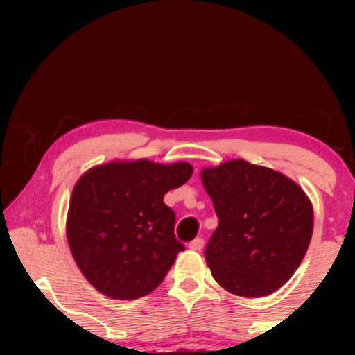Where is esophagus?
<instances>
[{
	"instance_id": "1",
	"label": "esophagus",
	"mask_w": 355,
	"mask_h": 355,
	"mask_svg": "<svg viewBox=\"0 0 355 355\" xmlns=\"http://www.w3.org/2000/svg\"><path fill=\"white\" fill-rule=\"evenodd\" d=\"M189 247L191 248V250H202V248H203V239L197 237L195 240H191Z\"/></svg>"
}]
</instances>
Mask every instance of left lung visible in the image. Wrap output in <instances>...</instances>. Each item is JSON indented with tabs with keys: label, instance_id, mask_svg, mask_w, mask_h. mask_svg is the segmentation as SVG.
Wrapping results in <instances>:
<instances>
[{
	"label": "left lung",
	"instance_id": "obj_1",
	"mask_svg": "<svg viewBox=\"0 0 355 355\" xmlns=\"http://www.w3.org/2000/svg\"><path fill=\"white\" fill-rule=\"evenodd\" d=\"M217 230L207 243L211 275L230 294L266 297L294 275L313 229L312 203L284 173L230 160L202 170Z\"/></svg>",
	"mask_w": 355,
	"mask_h": 355
}]
</instances>
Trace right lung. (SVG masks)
Segmentation results:
<instances>
[{
    "label": "right lung",
    "mask_w": 355,
    "mask_h": 355,
    "mask_svg": "<svg viewBox=\"0 0 355 355\" xmlns=\"http://www.w3.org/2000/svg\"><path fill=\"white\" fill-rule=\"evenodd\" d=\"M193 173L190 164L110 162L89 168L73 189L67 239L76 266L96 291L128 300L153 292L183 243L175 239L168 190Z\"/></svg>",
    "instance_id": "obj_1"
}]
</instances>
